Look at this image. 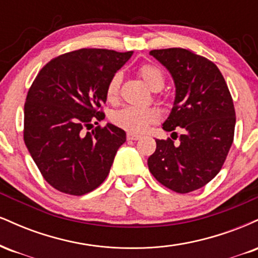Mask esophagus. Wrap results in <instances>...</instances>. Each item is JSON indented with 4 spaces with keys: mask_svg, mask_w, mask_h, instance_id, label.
<instances>
[{
    "mask_svg": "<svg viewBox=\"0 0 258 258\" xmlns=\"http://www.w3.org/2000/svg\"><path fill=\"white\" fill-rule=\"evenodd\" d=\"M142 137L139 135H135V133H127V139L128 141H138V139H141Z\"/></svg>",
    "mask_w": 258,
    "mask_h": 258,
    "instance_id": "34e87169",
    "label": "esophagus"
}]
</instances>
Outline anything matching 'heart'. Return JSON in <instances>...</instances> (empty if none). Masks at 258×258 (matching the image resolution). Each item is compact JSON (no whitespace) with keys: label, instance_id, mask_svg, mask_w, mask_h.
I'll return each mask as SVG.
<instances>
[{"label":"heart","instance_id":"1","mask_svg":"<svg viewBox=\"0 0 258 258\" xmlns=\"http://www.w3.org/2000/svg\"><path fill=\"white\" fill-rule=\"evenodd\" d=\"M138 76L153 91H159L164 85V76L156 67L152 64H143L138 68ZM121 75L119 73L111 75L105 87V97L110 104H116L119 100ZM115 126L130 133H143L149 126L159 122L160 112L155 108H123L114 111L110 116Z\"/></svg>","mask_w":258,"mask_h":258}]
</instances>
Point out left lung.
<instances>
[{"instance_id":"1","label":"left lung","mask_w":258,"mask_h":258,"mask_svg":"<svg viewBox=\"0 0 258 258\" xmlns=\"http://www.w3.org/2000/svg\"><path fill=\"white\" fill-rule=\"evenodd\" d=\"M150 54L171 73L176 97L162 125L172 139H155L148 166L166 188L190 193L214 179L226 161L235 128L232 94L217 65L205 57L184 48L153 49ZM177 126L183 131L178 145Z\"/></svg>"}]
</instances>
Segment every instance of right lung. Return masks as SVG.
<instances>
[{
  "instance_id": "right-lung-1",
  "label": "right lung",
  "mask_w": 258,
  "mask_h": 258,
  "mask_svg": "<svg viewBox=\"0 0 258 258\" xmlns=\"http://www.w3.org/2000/svg\"><path fill=\"white\" fill-rule=\"evenodd\" d=\"M132 51L81 48L49 60L29 88L24 105V142L41 174L61 193L84 195L104 182L126 142V132L105 117L109 79Z\"/></svg>"
}]
</instances>
